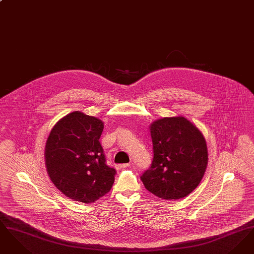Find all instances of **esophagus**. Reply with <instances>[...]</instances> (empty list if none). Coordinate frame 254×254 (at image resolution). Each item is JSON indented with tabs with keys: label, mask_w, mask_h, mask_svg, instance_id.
<instances>
[{
	"label": "esophagus",
	"mask_w": 254,
	"mask_h": 254,
	"mask_svg": "<svg viewBox=\"0 0 254 254\" xmlns=\"http://www.w3.org/2000/svg\"><path fill=\"white\" fill-rule=\"evenodd\" d=\"M129 167V164H119V165H116V169L117 170H121V169H127Z\"/></svg>",
	"instance_id": "esophagus-1"
}]
</instances>
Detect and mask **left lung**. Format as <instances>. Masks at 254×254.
Returning <instances> with one entry per match:
<instances>
[{
	"mask_svg": "<svg viewBox=\"0 0 254 254\" xmlns=\"http://www.w3.org/2000/svg\"><path fill=\"white\" fill-rule=\"evenodd\" d=\"M153 160L141 175L145 189L165 200H177L198 187L207 165L205 138L185 117H166L150 125Z\"/></svg>",
	"mask_w": 254,
	"mask_h": 254,
	"instance_id": "1",
	"label": "left lung"
}]
</instances>
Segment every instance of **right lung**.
Returning <instances> with one entry per match:
<instances>
[{"instance_id":"add662e5","label":"right lung","mask_w":254,"mask_h":254,"mask_svg":"<svg viewBox=\"0 0 254 254\" xmlns=\"http://www.w3.org/2000/svg\"><path fill=\"white\" fill-rule=\"evenodd\" d=\"M104 123L74 111L53 127L45 149L49 178L66 197L85 204L108 193L116 170L107 165L99 139Z\"/></svg>"}]
</instances>
